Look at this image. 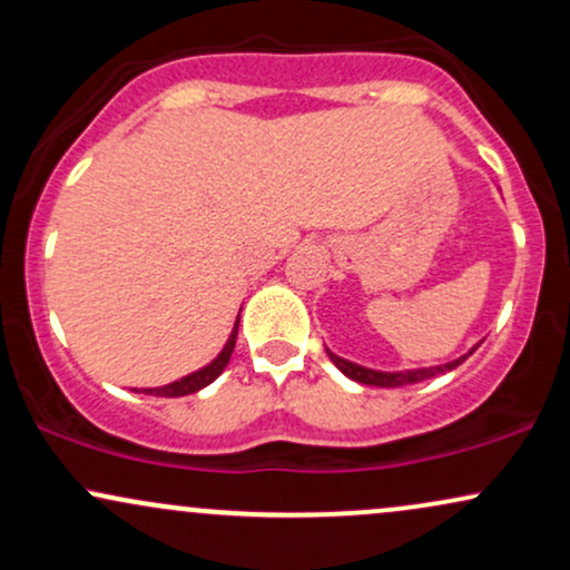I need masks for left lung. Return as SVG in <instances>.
I'll list each match as a JSON object with an SVG mask.
<instances>
[{
    "label": "left lung",
    "instance_id": "obj_1",
    "mask_svg": "<svg viewBox=\"0 0 570 570\" xmlns=\"http://www.w3.org/2000/svg\"><path fill=\"white\" fill-rule=\"evenodd\" d=\"M474 351V348H472ZM469 351V353H472ZM330 353L332 364L343 372L345 377H351V381L356 383H364V385H377V389H396V385H410V383H421V381H429V377L434 375H442V372H450L455 370L458 364L463 362V358L469 356H461L455 358V362H448V364H440V367H423V370H404V372H377V370H370V367H362V364H353L348 358L337 356V353L326 351Z\"/></svg>",
    "mask_w": 570,
    "mask_h": 570
}]
</instances>
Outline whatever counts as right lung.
<instances>
[{"label":"right lung","mask_w":570,"mask_h":570,"mask_svg":"<svg viewBox=\"0 0 570 570\" xmlns=\"http://www.w3.org/2000/svg\"><path fill=\"white\" fill-rule=\"evenodd\" d=\"M235 337H238V322H235L230 337H227V343H225V348L219 351V356L214 358L212 364H206V367H203V370L193 372V375L181 377V381L160 385V389H144V394H153V396H187V394H195V391L206 389L208 383L217 381V377L222 375V370H225L227 362H230L233 348H235Z\"/></svg>","instance_id":"1"}]
</instances>
